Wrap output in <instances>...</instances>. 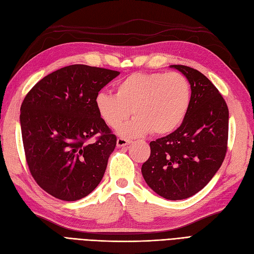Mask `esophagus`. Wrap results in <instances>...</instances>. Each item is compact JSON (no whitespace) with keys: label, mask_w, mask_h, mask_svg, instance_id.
I'll list each match as a JSON object with an SVG mask.
<instances>
[{"label":"esophagus","mask_w":254,"mask_h":254,"mask_svg":"<svg viewBox=\"0 0 254 254\" xmlns=\"http://www.w3.org/2000/svg\"><path fill=\"white\" fill-rule=\"evenodd\" d=\"M130 144V141L127 139H124V137H119L117 141L118 147H124V146H127Z\"/></svg>","instance_id":"esophagus-1"}]
</instances>
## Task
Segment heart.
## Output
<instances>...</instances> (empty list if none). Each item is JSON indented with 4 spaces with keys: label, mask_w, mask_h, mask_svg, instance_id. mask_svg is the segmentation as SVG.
<instances>
[{
    "label": "heart",
    "mask_w": 254,
    "mask_h": 254,
    "mask_svg": "<svg viewBox=\"0 0 254 254\" xmlns=\"http://www.w3.org/2000/svg\"><path fill=\"white\" fill-rule=\"evenodd\" d=\"M190 84L184 75L133 73L115 84V94L99 91L94 104L107 125L119 128L132 113L136 117L120 129L124 136L137 137L151 131L163 135L178 128L190 105Z\"/></svg>",
    "instance_id": "obj_1"
}]
</instances>
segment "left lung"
Listing matches in <instances>:
<instances>
[{
  "label": "left lung",
  "mask_w": 254,
  "mask_h": 254,
  "mask_svg": "<svg viewBox=\"0 0 254 254\" xmlns=\"http://www.w3.org/2000/svg\"><path fill=\"white\" fill-rule=\"evenodd\" d=\"M190 84V109L180 127L152 141L142 165L148 187L170 200L195 195L211 181L227 152L229 110L216 87L199 71L174 64Z\"/></svg>",
  "instance_id": "obj_1"
}]
</instances>
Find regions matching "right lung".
<instances>
[{
	"mask_svg": "<svg viewBox=\"0 0 254 254\" xmlns=\"http://www.w3.org/2000/svg\"><path fill=\"white\" fill-rule=\"evenodd\" d=\"M118 75L84 64L64 66L37 82L21 105L30 174L38 186L60 200H79L103 179L117 136L98 115L94 99ZM95 134L100 136L90 143Z\"/></svg>",
	"mask_w": 254,
	"mask_h": 254,
	"instance_id": "1",
	"label": "right lung"
}]
</instances>
